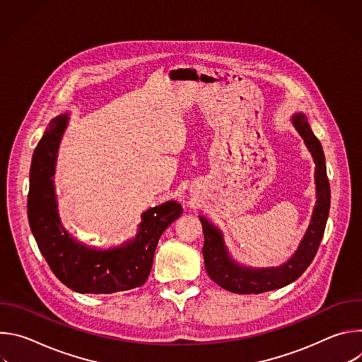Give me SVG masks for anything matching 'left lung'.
Returning <instances> with one entry per match:
<instances>
[{
	"label": "left lung",
	"mask_w": 362,
	"mask_h": 362,
	"mask_svg": "<svg viewBox=\"0 0 362 362\" xmlns=\"http://www.w3.org/2000/svg\"><path fill=\"white\" fill-rule=\"evenodd\" d=\"M291 122L315 163L317 202L309 226L289 259L276 268H252L236 262L230 256L222 230L204 216H199L204 235V268L214 282L235 293H262L284 288L296 281L311 265L317 255L329 214L331 189L327 176L325 156L320 140L311 130L303 113H293Z\"/></svg>",
	"instance_id": "1"
}]
</instances>
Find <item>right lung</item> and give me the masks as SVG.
I'll return each instance as SVG.
<instances>
[{"label": "right lung", "instance_id": "1", "mask_svg": "<svg viewBox=\"0 0 362 362\" xmlns=\"http://www.w3.org/2000/svg\"><path fill=\"white\" fill-rule=\"evenodd\" d=\"M69 113L49 122L37 144L30 169L27 212L31 232L53 274L80 293H113L141 286L151 269L158 242L183 212L168 200L141 214L137 233L117 246L100 249L76 239L62 223L54 175Z\"/></svg>", "mask_w": 362, "mask_h": 362}]
</instances>
